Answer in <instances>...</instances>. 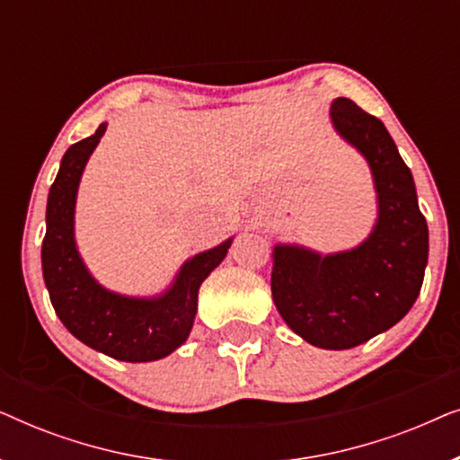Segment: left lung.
Instances as JSON below:
<instances>
[{"label":"left lung","mask_w":460,"mask_h":460,"mask_svg":"<svg viewBox=\"0 0 460 460\" xmlns=\"http://www.w3.org/2000/svg\"><path fill=\"white\" fill-rule=\"evenodd\" d=\"M331 121L368 161L379 217L367 241L341 253L276 244L272 297L282 320L307 343L349 349L392 329L417 301L429 230L411 169L385 125L349 98L331 104Z\"/></svg>","instance_id":"1"}]
</instances>
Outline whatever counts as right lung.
Returning <instances> with one entry per match:
<instances>
[{
	"label": "right lung",
	"instance_id": "obj_1",
	"mask_svg": "<svg viewBox=\"0 0 460 460\" xmlns=\"http://www.w3.org/2000/svg\"><path fill=\"white\" fill-rule=\"evenodd\" d=\"M104 131L106 123L62 156L48 194L43 280L62 324L79 341L115 360L153 362L172 354L190 335L199 288L222 263L232 238L188 260L173 285L159 297H125L98 285L75 247V200L85 163Z\"/></svg>",
	"mask_w": 460,
	"mask_h": 460
}]
</instances>
